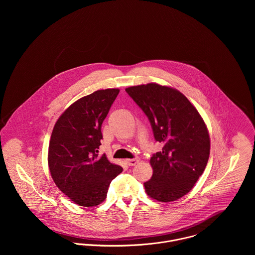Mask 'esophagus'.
Returning <instances> with one entry per match:
<instances>
[{"mask_svg": "<svg viewBox=\"0 0 255 255\" xmlns=\"http://www.w3.org/2000/svg\"><path fill=\"white\" fill-rule=\"evenodd\" d=\"M139 161L138 158H133V159H126L125 162L128 166H134L137 164V162Z\"/></svg>", "mask_w": 255, "mask_h": 255, "instance_id": "34e87169", "label": "esophagus"}]
</instances>
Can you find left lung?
Returning a JSON list of instances; mask_svg holds the SVG:
<instances>
[{
    "label": "left lung",
    "instance_id": "left-lung-1",
    "mask_svg": "<svg viewBox=\"0 0 255 255\" xmlns=\"http://www.w3.org/2000/svg\"><path fill=\"white\" fill-rule=\"evenodd\" d=\"M144 112L162 151L153 154V175L144 182L146 193L170 202L188 193L203 174L210 154L205 123L188 99L172 87L148 83L126 88Z\"/></svg>",
    "mask_w": 255,
    "mask_h": 255
}]
</instances>
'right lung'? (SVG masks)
I'll list each match as a JSON object with an SVG mask.
<instances>
[{"mask_svg":"<svg viewBox=\"0 0 255 255\" xmlns=\"http://www.w3.org/2000/svg\"><path fill=\"white\" fill-rule=\"evenodd\" d=\"M119 92L117 88L97 90L80 98L54 127L48 152L50 173L60 190L80 206L103 202L110 183L123 172L105 154H97L103 121Z\"/></svg>","mask_w":255,"mask_h":255,"instance_id":"right-lung-1","label":"right lung"}]
</instances>
